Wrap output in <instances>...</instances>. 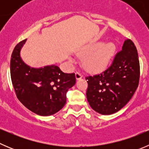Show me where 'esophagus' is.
Instances as JSON below:
<instances>
[{"label":"esophagus","instance_id":"1","mask_svg":"<svg viewBox=\"0 0 149 149\" xmlns=\"http://www.w3.org/2000/svg\"><path fill=\"white\" fill-rule=\"evenodd\" d=\"M82 77H83V75H82V73H81L80 71H76V79H77V80H79V79H81Z\"/></svg>","mask_w":149,"mask_h":149}]
</instances>
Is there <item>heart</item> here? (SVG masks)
I'll use <instances>...</instances> for the list:
<instances>
[{"label": "heart", "mask_w": 149, "mask_h": 149, "mask_svg": "<svg viewBox=\"0 0 149 149\" xmlns=\"http://www.w3.org/2000/svg\"><path fill=\"white\" fill-rule=\"evenodd\" d=\"M115 52V46L113 43L97 42L88 45L84 52V55H88L84 61L85 67L93 72L103 70L109 63Z\"/></svg>", "instance_id": "1"}]
</instances>
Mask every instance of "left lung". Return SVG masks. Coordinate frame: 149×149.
Segmentation results:
<instances>
[{"label":"left lung","instance_id":"1","mask_svg":"<svg viewBox=\"0 0 149 149\" xmlns=\"http://www.w3.org/2000/svg\"><path fill=\"white\" fill-rule=\"evenodd\" d=\"M139 79L137 49L128 39L106 70L86 77L87 100L91 107L102 115L115 113L132 98L139 86Z\"/></svg>","mask_w":149,"mask_h":149}]
</instances>
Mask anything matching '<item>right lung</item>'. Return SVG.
Segmentation results:
<instances>
[{"mask_svg": "<svg viewBox=\"0 0 149 149\" xmlns=\"http://www.w3.org/2000/svg\"><path fill=\"white\" fill-rule=\"evenodd\" d=\"M26 40L16 45L10 58V78L16 97L37 115H53L65 104L66 93L76 84V76L64 73L57 65L34 68L26 65L20 57Z\"/></svg>", "mask_w": 149, "mask_h": 149, "instance_id": "right-lung-1", "label": "right lung"}]
</instances>
